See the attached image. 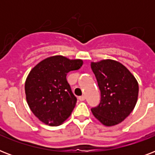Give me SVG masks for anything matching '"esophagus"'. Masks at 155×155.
Here are the masks:
<instances>
[{"label":"esophagus","instance_id":"34e87169","mask_svg":"<svg viewBox=\"0 0 155 155\" xmlns=\"http://www.w3.org/2000/svg\"><path fill=\"white\" fill-rule=\"evenodd\" d=\"M79 100H80V101H84L85 100V97L84 96H80V97H79Z\"/></svg>","mask_w":155,"mask_h":155}]
</instances>
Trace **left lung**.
Instances as JSON below:
<instances>
[{
  "label": "left lung",
  "mask_w": 155,
  "mask_h": 155,
  "mask_svg": "<svg viewBox=\"0 0 155 155\" xmlns=\"http://www.w3.org/2000/svg\"><path fill=\"white\" fill-rule=\"evenodd\" d=\"M101 91L99 105L92 114L106 126L117 125L134 110L138 96V84L130 71L119 62L104 59L91 63Z\"/></svg>",
  "instance_id": "left-lung-1"
}]
</instances>
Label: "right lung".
<instances>
[{
  "label": "right lung",
  "instance_id": "right-lung-1",
  "mask_svg": "<svg viewBox=\"0 0 155 155\" xmlns=\"http://www.w3.org/2000/svg\"><path fill=\"white\" fill-rule=\"evenodd\" d=\"M81 59L51 56L38 63L29 73L25 84L28 105L42 122L58 126L73 111L76 97L67 80V74L80 69Z\"/></svg>",
  "mask_w": 155,
  "mask_h": 155
}]
</instances>
